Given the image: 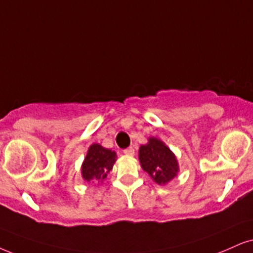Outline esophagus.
Segmentation results:
<instances>
[{
	"label": "esophagus",
	"instance_id": "esophagus-1",
	"mask_svg": "<svg viewBox=\"0 0 253 253\" xmlns=\"http://www.w3.org/2000/svg\"><path fill=\"white\" fill-rule=\"evenodd\" d=\"M123 152H124V154H126V156H133V155H135V149H133L132 146H130V148L126 149V150H124Z\"/></svg>",
	"mask_w": 253,
	"mask_h": 253
}]
</instances>
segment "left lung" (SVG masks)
<instances>
[{"label": "left lung", "instance_id": "obj_1", "mask_svg": "<svg viewBox=\"0 0 253 253\" xmlns=\"http://www.w3.org/2000/svg\"><path fill=\"white\" fill-rule=\"evenodd\" d=\"M139 162L143 170L157 184H167L178 172V163L171 150L160 139L151 137L139 148Z\"/></svg>", "mask_w": 253, "mask_h": 253}]
</instances>
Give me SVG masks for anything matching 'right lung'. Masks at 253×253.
Listing matches in <instances>:
<instances>
[{
	"label": "right lung",
	"instance_id": "obj_1",
	"mask_svg": "<svg viewBox=\"0 0 253 253\" xmlns=\"http://www.w3.org/2000/svg\"><path fill=\"white\" fill-rule=\"evenodd\" d=\"M116 162V154L104 149L99 144H92L89 148L82 165V176L88 182L99 183L107 178Z\"/></svg>",
	"mask_w": 253,
	"mask_h": 253
}]
</instances>
